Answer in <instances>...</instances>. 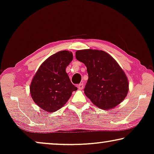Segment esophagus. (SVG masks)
Masks as SVG:
<instances>
[{
	"instance_id": "34e87169",
	"label": "esophagus",
	"mask_w": 154,
	"mask_h": 154,
	"mask_svg": "<svg viewBox=\"0 0 154 154\" xmlns=\"http://www.w3.org/2000/svg\"><path fill=\"white\" fill-rule=\"evenodd\" d=\"M77 88L79 90H82L84 88V84H79V85H77Z\"/></svg>"
}]
</instances>
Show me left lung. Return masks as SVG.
Masks as SVG:
<instances>
[{"mask_svg": "<svg viewBox=\"0 0 154 154\" xmlns=\"http://www.w3.org/2000/svg\"><path fill=\"white\" fill-rule=\"evenodd\" d=\"M76 58L86 66L88 79L84 94L100 109L114 108L125 99L128 81L122 68L109 54L96 49H83Z\"/></svg>", "mask_w": 154, "mask_h": 154, "instance_id": "left-lung-1", "label": "left lung"}]
</instances>
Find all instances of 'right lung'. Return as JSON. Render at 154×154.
<instances>
[{"instance_id": "obj_1", "label": "right lung", "mask_w": 154, "mask_h": 154, "mask_svg": "<svg viewBox=\"0 0 154 154\" xmlns=\"http://www.w3.org/2000/svg\"><path fill=\"white\" fill-rule=\"evenodd\" d=\"M72 58L71 51H58L42 63L32 79L31 97L44 111H57L68 102L72 93L77 90L66 72Z\"/></svg>"}]
</instances>
